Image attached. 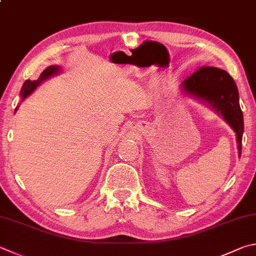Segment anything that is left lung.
Returning a JSON list of instances; mask_svg holds the SVG:
<instances>
[{
  "mask_svg": "<svg viewBox=\"0 0 256 256\" xmlns=\"http://www.w3.org/2000/svg\"><path fill=\"white\" fill-rule=\"evenodd\" d=\"M180 90L186 96L206 103L222 116L236 134L240 156L244 120L238 86L230 74L216 67H200L181 82Z\"/></svg>",
  "mask_w": 256,
  "mask_h": 256,
  "instance_id": "obj_1",
  "label": "left lung"
}]
</instances>
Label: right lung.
I'll list each match as a JSON object with an SVG mask.
<instances>
[{
	"instance_id": "obj_1",
	"label": "right lung",
	"mask_w": 256,
	"mask_h": 256,
	"mask_svg": "<svg viewBox=\"0 0 256 256\" xmlns=\"http://www.w3.org/2000/svg\"><path fill=\"white\" fill-rule=\"evenodd\" d=\"M60 72H62V68H60L59 66H49L40 74V76L36 80H26L24 84H23V86L21 88V92H20L21 102H23L28 96L31 95L32 92L36 90V87L40 86L44 80H49L50 77L58 75V74H60ZM18 108V106H16V112Z\"/></svg>"
}]
</instances>
